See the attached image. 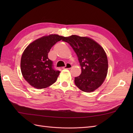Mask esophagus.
<instances>
[{"label":"esophagus","instance_id":"1","mask_svg":"<svg viewBox=\"0 0 133 133\" xmlns=\"http://www.w3.org/2000/svg\"><path fill=\"white\" fill-rule=\"evenodd\" d=\"M72 67V65L71 64H70V63H67L66 64V65L65 66L63 67L62 68L63 69H70V68Z\"/></svg>","mask_w":133,"mask_h":133}]
</instances>
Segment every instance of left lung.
I'll list each match as a JSON object with an SVG mask.
<instances>
[{
	"label": "left lung",
	"instance_id": "1",
	"mask_svg": "<svg viewBox=\"0 0 133 133\" xmlns=\"http://www.w3.org/2000/svg\"><path fill=\"white\" fill-rule=\"evenodd\" d=\"M78 56L82 73L75 78L76 86L81 90L90 92L101 86L108 73L107 56L103 48L93 39L72 35L65 37Z\"/></svg>",
	"mask_w": 133,
	"mask_h": 133
}]
</instances>
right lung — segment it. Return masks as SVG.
I'll use <instances>...</instances> for the list:
<instances>
[{"label": "right lung", "mask_w": 133, "mask_h": 133, "mask_svg": "<svg viewBox=\"0 0 133 133\" xmlns=\"http://www.w3.org/2000/svg\"><path fill=\"white\" fill-rule=\"evenodd\" d=\"M64 37L50 34L40 38L30 43L24 51L21 69L24 78L37 89H43L54 84L60 71L54 69L53 62L48 58L51 47Z\"/></svg>", "instance_id": "1"}]
</instances>
